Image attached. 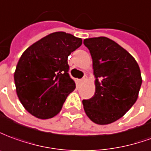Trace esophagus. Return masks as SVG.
<instances>
[{
	"mask_svg": "<svg viewBox=\"0 0 151 151\" xmlns=\"http://www.w3.org/2000/svg\"><path fill=\"white\" fill-rule=\"evenodd\" d=\"M86 81V76H84V77L82 78L81 80H80V82H84V81Z\"/></svg>",
	"mask_w": 151,
	"mask_h": 151,
	"instance_id": "obj_1",
	"label": "esophagus"
}]
</instances>
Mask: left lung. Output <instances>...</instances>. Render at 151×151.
Returning <instances> with one entry per match:
<instances>
[{"mask_svg": "<svg viewBox=\"0 0 151 151\" xmlns=\"http://www.w3.org/2000/svg\"><path fill=\"white\" fill-rule=\"evenodd\" d=\"M95 78V93L83 100L84 111L93 122L108 124L132 107L142 85L141 70L130 53L114 40L100 36L88 38Z\"/></svg>", "mask_w": 151, "mask_h": 151, "instance_id": "8db88e82", "label": "left lung"}]
</instances>
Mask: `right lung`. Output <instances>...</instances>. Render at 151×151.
<instances>
[{
  "label": "right lung",
  "instance_id": "obj_1",
  "mask_svg": "<svg viewBox=\"0 0 151 151\" xmlns=\"http://www.w3.org/2000/svg\"><path fill=\"white\" fill-rule=\"evenodd\" d=\"M82 45L71 34L57 32L27 49L15 72L16 92L22 106L36 118L58 115L67 96L76 88L68 73V56Z\"/></svg>",
  "mask_w": 151,
  "mask_h": 151
}]
</instances>
